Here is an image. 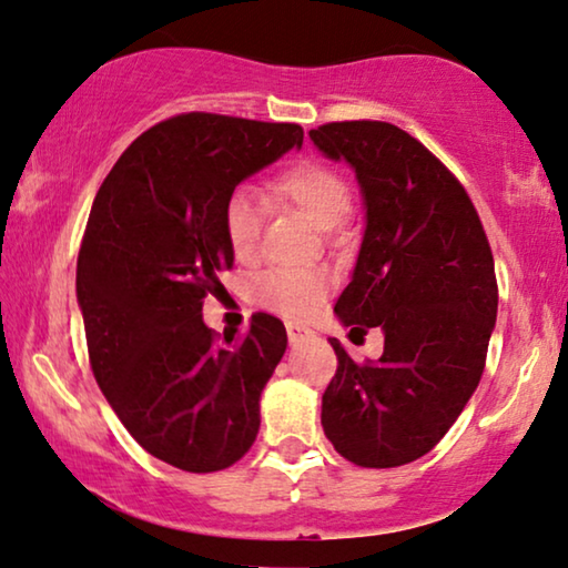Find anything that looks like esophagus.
<instances>
[{"label": "esophagus", "instance_id": "esophagus-1", "mask_svg": "<svg viewBox=\"0 0 568 568\" xmlns=\"http://www.w3.org/2000/svg\"><path fill=\"white\" fill-rule=\"evenodd\" d=\"M286 335H290V343H292V345H300L302 341L315 338V333H312L310 327L297 325V323H286Z\"/></svg>", "mask_w": 568, "mask_h": 568}]
</instances>
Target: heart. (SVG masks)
Masks as SVG:
<instances>
[{
    "instance_id": "heart-1",
    "label": "heart",
    "mask_w": 568,
    "mask_h": 568,
    "mask_svg": "<svg viewBox=\"0 0 568 568\" xmlns=\"http://www.w3.org/2000/svg\"><path fill=\"white\" fill-rule=\"evenodd\" d=\"M274 194L290 204L317 230H335L353 210V192L338 171L315 161L294 163L274 179ZM223 235L237 261L258 253L264 230V204L251 189H235L223 204ZM331 292V276L320 268L268 271L253 284V302L292 320H307Z\"/></svg>"
}]
</instances>
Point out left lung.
Masks as SVG:
<instances>
[{"instance_id":"8db88e82","label":"left lung","mask_w":568,"mask_h":568,"mask_svg":"<svg viewBox=\"0 0 568 568\" xmlns=\"http://www.w3.org/2000/svg\"><path fill=\"white\" fill-rule=\"evenodd\" d=\"M310 141L345 161L364 200V237L335 315L382 327L384 353L356 364L338 338V372L323 394V430L366 468L433 450L479 386L497 323L495 258L458 179L389 122H327Z\"/></svg>"}]
</instances>
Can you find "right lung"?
<instances>
[{
	"mask_svg": "<svg viewBox=\"0 0 568 568\" xmlns=\"http://www.w3.org/2000/svg\"><path fill=\"white\" fill-rule=\"evenodd\" d=\"M302 138L290 122L179 114L135 138L94 196L77 264L94 379L148 454L182 471L233 466L258 435L282 320L256 312L243 338L217 341L202 300L235 258L227 194Z\"/></svg>",
	"mask_w": 568,
	"mask_h": 568,
	"instance_id": "1",
	"label": "right lung"
}]
</instances>
